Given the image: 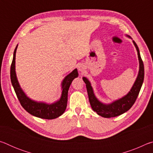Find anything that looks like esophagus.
Returning a JSON list of instances; mask_svg holds the SVG:
<instances>
[{
	"mask_svg": "<svg viewBox=\"0 0 153 153\" xmlns=\"http://www.w3.org/2000/svg\"><path fill=\"white\" fill-rule=\"evenodd\" d=\"M78 70L79 71H81V72H84V71H85V67H84V66L83 65H79L78 66Z\"/></svg>",
	"mask_w": 153,
	"mask_h": 153,
	"instance_id": "esophagus-1",
	"label": "esophagus"
}]
</instances>
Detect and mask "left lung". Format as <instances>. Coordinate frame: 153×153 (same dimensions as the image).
Masks as SVG:
<instances>
[{"label":"left lung","mask_w":153,"mask_h":153,"mask_svg":"<svg viewBox=\"0 0 153 153\" xmlns=\"http://www.w3.org/2000/svg\"><path fill=\"white\" fill-rule=\"evenodd\" d=\"M133 42L136 46L137 51H138V59L140 62V69L138 76L137 77V79L135 83H134L133 87L131 88V90L128 94L125 97L121 98L120 100H116V101L113 102L110 105L102 104V103L98 101L97 98L95 97L90 82L86 77H83V80L86 84L89 101L93 111H95L98 115L102 116L103 117L111 118L117 117V116L120 115L121 114L126 112V111H128L129 108L132 107L134 102H136V98L139 94L140 90L141 89L142 83L144 81V68L143 61L142 60L140 54L139 48L134 41H133Z\"/></svg>","instance_id":"8db88e82"}]
</instances>
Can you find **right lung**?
Returning a JSON list of instances; mask_svg holds the SVG:
<instances>
[{
  "instance_id": "obj_1",
  "label": "right lung",
  "mask_w": 153,
  "mask_h": 153,
  "mask_svg": "<svg viewBox=\"0 0 153 153\" xmlns=\"http://www.w3.org/2000/svg\"><path fill=\"white\" fill-rule=\"evenodd\" d=\"M17 48V45L13 53V58L11 65L10 74H11V84L13 86L14 90L16 93L17 98L21 105L27 112L37 117L46 119V120H53V119L59 117L65 112V111L66 109L67 103V94H68L69 86H70L74 79L78 77L77 69H74L71 74H69L64 79L63 84H62L63 91H62L61 97L58 102L51 105H47L45 104V103L33 101V100H30L29 98H27L26 95L24 94V92L22 91L17 79L15 70V53H16Z\"/></svg>"
}]
</instances>
